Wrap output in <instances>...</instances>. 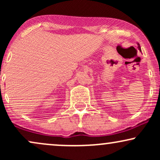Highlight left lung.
I'll use <instances>...</instances> for the list:
<instances>
[{"label":"left lung","mask_w":160,"mask_h":160,"mask_svg":"<svg viewBox=\"0 0 160 160\" xmlns=\"http://www.w3.org/2000/svg\"><path fill=\"white\" fill-rule=\"evenodd\" d=\"M138 49L141 50V47H140V45H139V43H138Z\"/></svg>","instance_id":"left-lung-1"}]
</instances>
